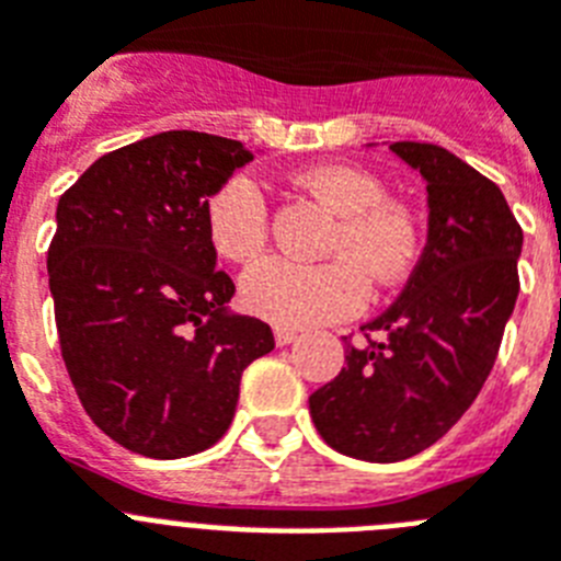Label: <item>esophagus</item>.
<instances>
[{
  "label": "esophagus",
  "mask_w": 561,
  "mask_h": 561,
  "mask_svg": "<svg viewBox=\"0 0 561 561\" xmlns=\"http://www.w3.org/2000/svg\"><path fill=\"white\" fill-rule=\"evenodd\" d=\"M297 340V331H291V329H280V325H277L275 329V342L277 345H280V348H284V345H291V342Z\"/></svg>",
  "instance_id": "obj_1"
}]
</instances>
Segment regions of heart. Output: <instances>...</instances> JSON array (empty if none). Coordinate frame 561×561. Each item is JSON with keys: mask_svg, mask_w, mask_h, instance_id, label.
I'll return each mask as SVG.
<instances>
[{"mask_svg": "<svg viewBox=\"0 0 561 561\" xmlns=\"http://www.w3.org/2000/svg\"><path fill=\"white\" fill-rule=\"evenodd\" d=\"M304 185L340 213L331 238L334 261L297 264L264 257L241 277V300L255 317L280 329H311L356 314L368 300V275L388 286L413 270L421 250L419 219L388 199V185L354 165L306 171ZM205 225L213 247L230 261H250L270 238V196L250 171H236L210 193Z\"/></svg>", "mask_w": 561, "mask_h": 561, "instance_id": "b5f03b06", "label": "heart"}]
</instances>
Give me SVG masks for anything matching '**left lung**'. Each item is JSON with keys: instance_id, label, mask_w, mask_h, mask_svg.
I'll return each instance as SVG.
<instances>
[{"instance_id": "1", "label": "left lung", "mask_w": 561, "mask_h": 561, "mask_svg": "<svg viewBox=\"0 0 561 561\" xmlns=\"http://www.w3.org/2000/svg\"><path fill=\"white\" fill-rule=\"evenodd\" d=\"M390 151L427 182V247L399 300L362 325L368 340L345 336L340 376L309 396L325 444L370 463L424 453L478 399L517 304L523 252V230L492 180L433 142Z\"/></svg>"}]
</instances>
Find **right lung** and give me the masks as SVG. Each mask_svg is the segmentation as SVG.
<instances>
[{
    "label": "right lung",
    "mask_w": 561,
    "mask_h": 561,
    "mask_svg": "<svg viewBox=\"0 0 561 561\" xmlns=\"http://www.w3.org/2000/svg\"><path fill=\"white\" fill-rule=\"evenodd\" d=\"M252 160L238 140L162 131L103 153L58 199L47 252L64 365L98 427L146 458H187L230 427L272 329L227 309L210 193Z\"/></svg>",
    "instance_id": "right-lung-1"
}]
</instances>
